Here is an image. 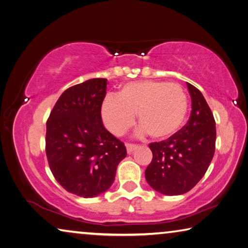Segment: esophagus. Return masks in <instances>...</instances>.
<instances>
[{
    "label": "esophagus",
    "mask_w": 248,
    "mask_h": 248,
    "mask_svg": "<svg viewBox=\"0 0 248 248\" xmlns=\"http://www.w3.org/2000/svg\"><path fill=\"white\" fill-rule=\"evenodd\" d=\"M138 148V145H134V144H126V150L127 154H132Z\"/></svg>",
    "instance_id": "34e87169"
}]
</instances>
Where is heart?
Masks as SVG:
<instances>
[{
	"mask_svg": "<svg viewBox=\"0 0 248 248\" xmlns=\"http://www.w3.org/2000/svg\"><path fill=\"white\" fill-rule=\"evenodd\" d=\"M138 135L163 140L179 131L187 114V95L180 85L157 80L133 81L124 85L119 95L108 94L101 107L106 127L122 136L135 123Z\"/></svg>",
	"mask_w": 248,
	"mask_h": 248,
	"instance_id": "heart-1",
	"label": "heart"
}]
</instances>
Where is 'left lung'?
Listing matches in <instances>:
<instances>
[{
	"instance_id": "obj_1",
	"label": "left lung",
	"mask_w": 248,
	"mask_h": 248,
	"mask_svg": "<svg viewBox=\"0 0 248 248\" xmlns=\"http://www.w3.org/2000/svg\"><path fill=\"white\" fill-rule=\"evenodd\" d=\"M192 112L187 123L167 140L153 142V160L145 171L148 184L157 192L176 196L187 193L205 175L215 155L214 114L196 87L187 82Z\"/></svg>"
}]
</instances>
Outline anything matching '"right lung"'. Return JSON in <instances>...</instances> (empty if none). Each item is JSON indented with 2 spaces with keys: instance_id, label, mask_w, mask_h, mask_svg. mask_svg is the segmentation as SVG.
I'll return each instance as SVG.
<instances>
[{
  "instance_id": "1",
  "label": "right lung",
  "mask_w": 248,
  "mask_h": 248,
  "mask_svg": "<svg viewBox=\"0 0 248 248\" xmlns=\"http://www.w3.org/2000/svg\"><path fill=\"white\" fill-rule=\"evenodd\" d=\"M106 78H93L61 94L46 122V153L52 174L67 192L91 198L110 188L126 157L123 142L101 119Z\"/></svg>"
}]
</instances>
